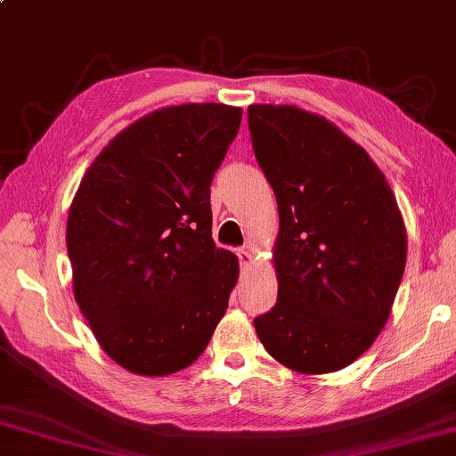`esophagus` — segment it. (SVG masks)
Segmentation results:
<instances>
[{
    "label": "esophagus",
    "instance_id": "esophagus-1",
    "mask_svg": "<svg viewBox=\"0 0 456 456\" xmlns=\"http://www.w3.org/2000/svg\"><path fill=\"white\" fill-rule=\"evenodd\" d=\"M237 257H240V268L241 270H246L248 266H249V262H251V254L248 249H237Z\"/></svg>",
    "mask_w": 456,
    "mask_h": 456
}]
</instances>
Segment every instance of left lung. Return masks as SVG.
Wrapping results in <instances>:
<instances>
[{
    "label": "left lung",
    "mask_w": 456,
    "mask_h": 456,
    "mask_svg": "<svg viewBox=\"0 0 456 456\" xmlns=\"http://www.w3.org/2000/svg\"><path fill=\"white\" fill-rule=\"evenodd\" d=\"M248 125L281 216L278 298L254 319L257 338L297 372L339 370L375 342L402 282L395 194L369 153L317 114L254 104Z\"/></svg>",
    "instance_id": "8db88e82"
}]
</instances>
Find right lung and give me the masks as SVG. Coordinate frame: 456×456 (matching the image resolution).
Listing matches in <instances>:
<instances>
[{"instance_id": "obj_1", "label": "right lung", "mask_w": 456, "mask_h": 456, "mask_svg": "<svg viewBox=\"0 0 456 456\" xmlns=\"http://www.w3.org/2000/svg\"><path fill=\"white\" fill-rule=\"evenodd\" d=\"M241 108L182 104L117 134L67 219L81 314L122 369L166 377L199 358L225 315L240 264L213 241L210 184Z\"/></svg>"}]
</instances>
